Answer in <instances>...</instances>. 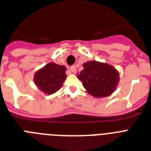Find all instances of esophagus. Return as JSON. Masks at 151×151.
<instances>
[{
	"mask_svg": "<svg viewBox=\"0 0 151 151\" xmlns=\"http://www.w3.org/2000/svg\"><path fill=\"white\" fill-rule=\"evenodd\" d=\"M70 70L71 72H72V73H75L76 72H77V68H76L75 66H70Z\"/></svg>",
	"mask_w": 151,
	"mask_h": 151,
	"instance_id": "34e87169",
	"label": "esophagus"
}]
</instances>
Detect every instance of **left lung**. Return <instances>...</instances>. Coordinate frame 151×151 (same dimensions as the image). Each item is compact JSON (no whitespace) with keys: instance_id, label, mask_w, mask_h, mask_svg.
Instances as JSON below:
<instances>
[{"instance_id":"1","label":"left lung","mask_w":151,"mask_h":151,"mask_svg":"<svg viewBox=\"0 0 151 151\" xmlns=\"http://www.w3.org/2000/svg\"><path fill=\"white\" fill-rule=\"evenodd\" d=\"M83 67L78 78L90 95L101 98L114 92L119 81V73L114 66L100 62L88 61L83 64Z\"/></svg>"}]
</instances>
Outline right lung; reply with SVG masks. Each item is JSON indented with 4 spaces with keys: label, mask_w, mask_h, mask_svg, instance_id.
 I'll use <instances>...</instances> for the list:
<instances>
[{
    "label": "right lung",
    "mask_w": 151,
    "mask_h": 151,
    "mask_svg": "<svg viewBox=\"0 0 151 151\" xmlns=\"http://www.w3.org/2000/svg\"><path fill=\"white\" fill-rule=\"evenodd\" d=\"M66 68L54 63L46 64L34 74V84L45 94H53L62 87L66 79Z\"/></svg>",
    "instance_id": "right-lung-1"
}]
</instances>
